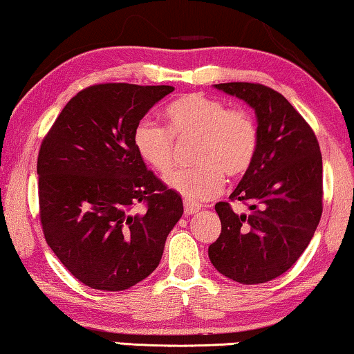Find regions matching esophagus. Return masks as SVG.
Returning a JSON list of instances; mask_svg holds the SVG:
<instances>
[{"label": "esophagus", "instance_id": "34e87169", "mask_svg": "<svg viewBox=\"0 0 354 354\" xmlns=\"http://www.w3.org/2000/svg\"><path fill=\"white\" fill-rule=\"evenodd\" d=\"M201 208H202V205H198V203H196V202H191V201L184 202V213H186V215H196Z\"/></svg>", "mask_w": 354, "mask_h": 354}]
</instances>
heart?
Wrapping results in <instances>:
<instances>
[{
    "mask_svg": "<svg viewBox=\"0 0 354 354\" xmlns=\"http://www.w3.org/2000/svg\"><path fill=\"white\" fill-rule=\"evenodd\" d=\"M167 128L144 118L133 131L138 156L153 170L165 175L173 168L176 141H194V168L178 170L167 184L191 201L216 196L229 178L250 170L260 146L258 125L250 113L229 109L220 99L201 93L184 94L165 109Z\"/></svg>",
    "mask_w": 354,
    "mask_h": 354,
    "instance_id": "b5f03b06",
    "label": "heart"
}]
</instances>
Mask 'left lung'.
Segmentation results:
<instances>
[{
  "label": "left lung",
  "instance_id": "left-lung-1",
  "mask_svg": "<svg viewBox=\"0 0 354 354\" xmlns=\"http://www.w3.org/2000/svg\"><path fill=\"white\" fill-rule=\"evenodd\" d=\"M255 111V162L229 196L250 213L218 202L221 234L208 247L213 266L232 281L263 283L290 270L322 215V156L316 134L281 93L260 83L215 84Z\"/></svg>",
  "mask_w": 354,
  "mask_h": 354
}]
</instances>
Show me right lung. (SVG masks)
Segmentation results:
<instances>
[{
  "instance_id": "1",
  "label": "right lung",
  "mask_w": 354,
  "mask_h": 354,
  "mask_svg": "<svg viewBox=\"0 0 354 354\" xmlns=\"http://www.w3.org/2000/svg\"><path fill=\"white\" fill-rule=\"evenodd\" d=\"M173 89L84 88L43 139L37 173L44 239L84 286L118 292L146 279L183 215L181 196L147 170L133 144L141 118Z\"/></svg>"
}]
</instances>
